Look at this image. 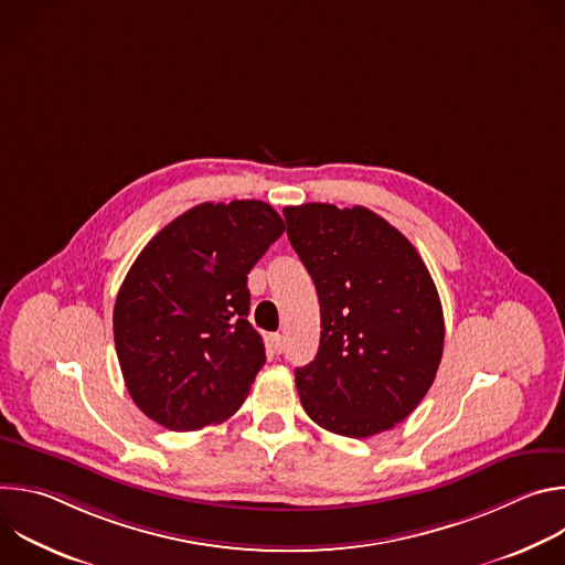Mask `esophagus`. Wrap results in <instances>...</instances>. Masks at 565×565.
Segmentation results:
<instances>
[{"label": "esophagus", "instance_id": "esophagus-1", "mask_svg": "<svg viewBox=\"0 0 565 565\" xmlns=\"http://www.w3.org/2000/svg\"><path fill=\"white\" fill-rule=\"evenodd\" d=\"M270 349H273V353H281V349H284V338H281L279 333H273V335H270Z\"/></svg>", "mask_w": 565, "mask_h": 565}]
</instances>
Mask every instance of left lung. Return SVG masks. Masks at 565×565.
Masks as SVG:
<instances>
[{
    "mask_svg": "<svg viewBox=\"0 0 565 565\" xmlns=\"http://www.w3.org/2000/svg\"><path fill=\"white\" fill-rule=\"evenodd\" d=\"M284 216L321 317L315 360L295 369L303 412L349 438L393 429L420 405L443 358V306L425 262L362 205L306 203Z\"/></svg>",
    "mask_w": 565,
    "mask_h": 565,
    "instance_id": "left-lung-1",
    "label": "left lung"
}]
</instances>
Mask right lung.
I'll return each mask as SVG.
<instances>
[{
  "label": "right lung",
  "instance_id": "right-lung-1",
  "mask_svg": "<svg viewBox=\"0 0 565 565\" xmlns=\"http://www.w3.org/2000/svg\"><path fill=\"white\" fill-rule=\"evenodd\" d=\"M284 232L264 201L201 203L160 230L114 306V342L136 407L172 431L225 423L266 362L248 321V273Z\"/></svg>",
  "mask_w": 565,
  "mask_h": 565
}]
</instances>
